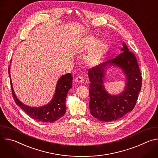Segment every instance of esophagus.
I'll return each mask as SVG.
<instances>
[{"label":"esophagus","mask_w":158,"mask_h":158,"mask_svg":"<svg viewBox=\"0 0 158 158\" xmlns=\"http://www.w3.org/2000/svg\"><path fill=\"white\" fill-rule=\"evenodd\" d=\"M83 81H84V79H83V77H82V76H78V77H77L76 78V79H75V81H76V82H77V83L82 82Z\"/></svg>","instance_id":"34e87169"}]
</instances>
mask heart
Returning a JSON list of instances; mask_svg holds the SVG:
<instances>
[{"instance_id": "b5f03b06", "label": "heart", "mask_w": 158, "mask_h": 158, "mask_svg": "<svg viewBox=\"0 0 158 158\" xmlns=\"http://www.w3.org/2000/svg\"><path fill=\"white\" fill-rule=\"evenodd\" d=\"M107 49V44L104 40H98L93 36L89 35L84 38L81 42L80 51L86 52L88 50L84 61L87 65L95 64L105 54Z\"/></svg>"}]
</instances>
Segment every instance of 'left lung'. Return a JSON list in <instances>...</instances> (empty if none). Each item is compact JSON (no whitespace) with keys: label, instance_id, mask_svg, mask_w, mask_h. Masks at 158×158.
<instances>
[{"label":"left lung","instance_id":"obj_1","mask_svg":"<svg viewBox=\"0 0 158 158\" xmlns=\"http://www.w3.org/2000/svg\"><path fill=\"white\" fill-rule=\"evenodd\" d=\"M121 52L115 58L102 62L88 71L89 84V109L92 116L101 121H116L131 112L136 105L141 91L142 77L137 59L129 51L123 42ZM111 66H118L126 77L123 91L116 95L109 94L105 90L103 81Z\"/></svg>","mask_w":158,"mask_h":158}]
</instances>
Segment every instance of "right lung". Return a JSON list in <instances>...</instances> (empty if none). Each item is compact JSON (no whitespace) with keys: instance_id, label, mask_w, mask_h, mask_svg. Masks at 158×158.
Returning a JSON list of instances; mask_svg holds the SVG:
<instances>
[{"instance_id":"obj_1","label":"right lung","mask_w":158,"mask_h":158,"mask_svg":"<svg viewBox=\"0 0 158 158\" xmlns=\"http://www.w3.org/2000/svg\"><path fill=\"white\" fill-rule=\"evenodd\" d=\"M10 69V65L9 67L8 71L14 99L16 104L27 114V115L38 121L53 123L65 114L66 111V96L69 89L73 87V78L70 73L61 76L58 79L54 96L48 104L40 107H31L22 103L15 95L11 81Z\"/></svg>"}]
</instances>
